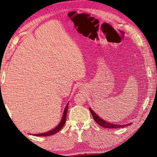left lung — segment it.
<instances>
[{"instance_id":"8db88e82","label":"left lung","mask_w":157,"mask_h":157,"mask_svg":"<svg viewBox=\"0 0 157 157\" xmlns=\"http://www.w3.org/2000/svg\"><path fill=\"white\" fill-rule=\"evenodd\" d=\"M89 110H90V111H91L93 117H94V121L96 122L98 124H100V125L102 126V127H105V128H111V129L123 128V127L129 126L132 124V123H128L126 124H112L111 123H109V122L104 121L102 118H100V117L98 116L97 114L91 109V107H89Z\"/></svg>"}]
</instances>
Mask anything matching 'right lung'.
<instances>
[{"label":"right lung","instance_id":"obj_1","mask_svg":"<svg viewBox=\"0 0 157 157\" xmlns=\"http://www.w3.org/2000/svg\"><path fill=\"white\" fill-rule=\"evenodd\" d=\"M68 102L67 103V105H66V107L64 109V111H63L62 120H61V121L59 122V123L58 124V125L57 127H55L54 129L50 130V131L47 132L41 133V134H34V135H35L36 136H51V135L56 134V133H57L58 132H59V130L62 128L63 126L64 125V124L66 123V113H67L68 107Z\"/></svg>","mask_w":157,"mask_h":157}]
</instances>
